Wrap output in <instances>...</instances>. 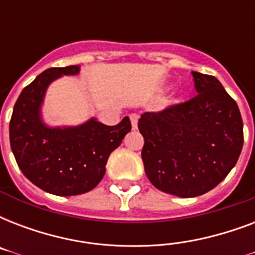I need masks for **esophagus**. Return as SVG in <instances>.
<instances>
[{
	"label": "esophagus",
	"instance_id": "obj_1",
	"mask_svg": "<svg viewBox=\"0 0 255 255\" xmlns=\"http://www.w3.org/2000/svg\"><path fill=\"white\" fill-rule=\"evenodd\" d=\"M129 119H131L132 128L136 129V128H137V123H139V115H137V114H132V115L129 116Z\"/></svg>",
	"mask_w": 255,
	"mask_h": 255
}]
</instances>
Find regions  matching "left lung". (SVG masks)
Segmentation results:
<instances>
[{
	"label": "left lung",
	"instance_id": "obj_1",
	"mask_svg": "<svg viewBox=\"0 0 255 255\" xmlns=\"http://www.w3.org/2000/svg\"><path fill=\"white\" fill-rule=\"evenodd\" d=\"M197 95L139 119L141 159L152 185L178 197L209 192L228 176L244 145L236 100L217 78L192 71Z\"/></svg>",
	"mask_w": 255,
	"mask_h": 255
}]
</instances>
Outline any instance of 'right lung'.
Segmentation results:
<instances>
[{
	"label": "right lung",
	"instance_id": "obj_1",
	"mask_svg": "<svg viewBox=\"0 0 255 255\" xmlns=\"http://www.w3.org/2000/svg\"><path fill=\"white\" fill-rule=\"evenodd\" d=\"M81 66L53 67L22 90L10 119V147L18 167L34 185L57 196L94 189L106 173L114 149L131 131L126 116L116 126L95 118L74 127H50L42 119L46 90L63 75H78Z\"/></svg>",
	"mask_w": 255,
	"mask_h": 255
}]
</instances>
